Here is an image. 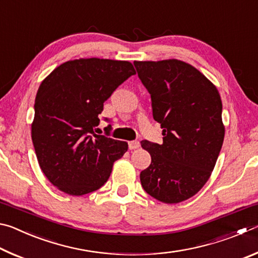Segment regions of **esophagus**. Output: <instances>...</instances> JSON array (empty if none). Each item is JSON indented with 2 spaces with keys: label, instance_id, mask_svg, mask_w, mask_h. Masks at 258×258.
Segmentation results:
<instances>
[{
  "label": "esophagus",
  "instance_id": "1",
  "mask_svg": "<svg viewBox=\"0 0 258 258\" xmlns=\"http://www.w3.org/2000/svg\"><path fill=\"white\" fill-rule=\"evenodd\" d=\"M139 147H140V142L139 141H130L128 142L130 150H135V149H138Z\"/></svg>",
  "mask_w": 258,
  "mask_h": 258
}]
</instances>
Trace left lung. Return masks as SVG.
<instances>
[{"mask_svg": "<svg viewBox=\"0 0 258 258\" xmlns=\"http://www.w3.org/2000/svg\"><path fill=\"white\" fill-rule=\"evenodd\" d=\"M134 66L164 135L161 145L141 142L151 164L140 181L161 203L184 202L208 181L223 145L220 93L198 69L180 60L134 61Z\"/></svg>", "mask_w": 258, "mask_h": 258, "instance_id": "1", "label": "left lung"}]
</instances>
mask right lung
Returning <instances> with one entry per match:
<instances>
[{"label":"right lung","mask_w":258,"mask_h":258,"mask_svg":"<svg viewBox=\"0 0 258 258\" xmlns=\"http://www.w3.org/2000/svg\"><path fill=\"white\" fill-rule=\"evenodd\" d=\"M135 69L128 61L77 59L56 67L38 87L32 140L52 184L72 196L101 187L127 142L95 134L103 102Z\"/></svg>","instance_id":"add662e5"}]
</instances>
